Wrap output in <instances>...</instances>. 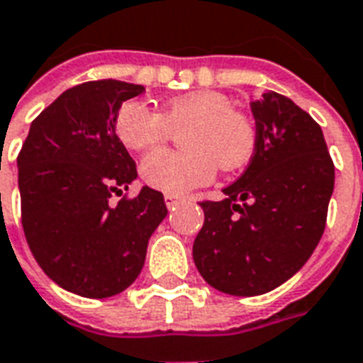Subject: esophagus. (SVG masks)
<instances>
[{"label": "esophagus", "mask_w": 363, "mask_h": 363, "mask_svg": "<svg viewBox=\"0 0 363 363\" xmlns=\"http://www.w3.org/2000/svg\"><path fill=\"white\" fill-rule=\"evenodd\" d=\"M164 199H166V207H168L169 211L174 209V207H176L177 203L182 201V197H177V195H166V197H164Z\"/></svg>", "instance_id": "34e87169"}]
</instances>
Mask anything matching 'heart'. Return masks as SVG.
I'll list each match as a JSON object with an SVG mask.
<instances>
[{"mask_svg": "<svg viewBox=\"0 0 363 363\" xmlns=\"http://www.w3.org/2000/svg\"><path fill=\"white\" fill-rule=\"evenodd\" d=\"M115 130L130 150H146L166 143L172 133H182L187 152L154 150L140 164V176L158 191L182 195L209 184L215 166L235 172L248 164L256 150V125L236 111L225 94L201 89L177 95L160 113L143 101H125L115 117Z\"/></svg>", "mask_w": 363, "mask_h": 363, "instance_id": "heart-1", "label": "heart"}]
</instances>
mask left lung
Returning <instances> with one entry per match:
<instances>
[{
	"label": "left lung",
	"mask_w": 363,
	"mask_h": 363,
	"mask_svg": "<svg viewBox=\"0 0 363 363\" xmlns=\"http://www.w3.org/2000/svg\"><path fill=\"white\" fill-rule=\"evenodd\" d=\"M256 150L225 199L203 201L194 262L218 291L252 297L295 276L325 233L334 164L309 113L266 91L250 101Z\"/></svg>",
	"instance_id": "1"
}]
</instances>
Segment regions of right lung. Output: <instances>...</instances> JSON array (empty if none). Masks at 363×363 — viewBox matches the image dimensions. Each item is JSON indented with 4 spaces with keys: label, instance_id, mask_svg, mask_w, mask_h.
<instances>
[{
    "label": "right lung",
    "instance_id": "1",
    "mask_svg": "<svg viewBox=\"0 0 363 363\" xmlns=\"http://www.w3.org/2000/svg\"><path fill=\"white\" fill-rule=\"evenodd\" d=\"M143 91L119 79L66 89L33 121L17 158L30 252L54 284L82 297L105 299L125 291L168 215L164 195L148 186L135 199L109 203L136 179L115 117L123 101Z\"/></svg>",
    "mask_w": 363,
    "mask_h": 363
}]
</instances>
